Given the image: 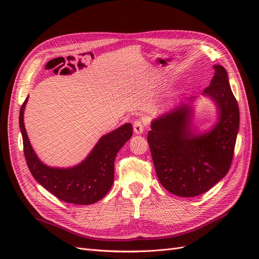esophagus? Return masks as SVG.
I'll use <instances>...</instances> for the list:
<instances>
[{"label":"esophagus","mask_w":259,"mask_h":259,"mask_svg":"<svg viewBox=\"0 0 259 259\" xmlns=\"http://www.w3.org/2000/svg\"><path fill=\"white\" fill-rule=\"evenodd\" d=\"M133 126H134V132L136 133V134H143V133L145 132V128H146V124L143 121L136 120L134 122V124H133Z\"/></svg>","instance_id":"obj_1"}]
</instances>
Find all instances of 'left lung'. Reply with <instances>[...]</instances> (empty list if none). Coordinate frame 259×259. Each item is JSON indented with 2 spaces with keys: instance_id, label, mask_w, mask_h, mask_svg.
<instances>
[{
  "instance_id": "8db88e82",
  "label": "left lung",
  "mask_w": 259,
  "mask_h": 259,
  "mask_svg": "<svg viewBox=\"0 0 259 259\" xmlns=\"http://www.w3.org/2000/svg\"><path fill=\"white\" fill-rule=\"evenodd\" d=\"M214 77L203 94L215 100L219 109L216 126L195 135L190 125V107L182 105L161 115L148 133L156 175L167 191L192 198L208 191L228 173L240 123L237 99L223 66H214Z\"/></svg>"
}]
</instances>
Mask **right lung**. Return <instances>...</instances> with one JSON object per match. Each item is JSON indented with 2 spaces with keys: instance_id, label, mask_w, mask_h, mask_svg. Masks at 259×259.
Instances as JSON below:
<instances>
[{
  "instance_id": "right-lung-1",
  "label": "right lung",
  "mask_w": 259,
  "mask_h": 259,
  "mask_svg": "<svg viewBox=\"0 0 259 259\" xmlns=\"http://www.w3.org/2000/svg\"><path fill=\"white\" fill-rule=\"evenodd\" d=\"M27 100L28 97L20 108L19 126L23 153L34 179L57 199L72 204L89 205L103 199L113 184L115 155L133 135L132 124H124L101 137L91 154L79 165L72 168L49 167L37 159L27 136L23 124Z\"/></svg>"
}]
</instances>
